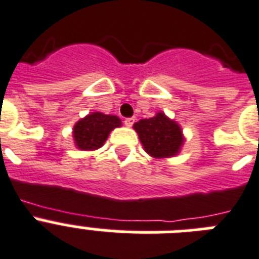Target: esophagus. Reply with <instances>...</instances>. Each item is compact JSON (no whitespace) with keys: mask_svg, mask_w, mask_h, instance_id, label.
I'll return each mask as SVG.
<instances>
[{"mask_svg":"<svg viewBox=\"0 0 259 259\" xmlns=\"http://www.w3.org/2000/svg\"><path fill=\"white\" fill-rule=\"evenodd\" d=\"M123 122H125V126H127V127H132V126H133V123L136 122V118H133V117H132V118H126Z\"/></svg>","mask_w":259,"mask_h":259,"instance_id":"esophagus-1","label":"esophagus"}]
</instances>
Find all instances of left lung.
Wrapping results in <instances>:
<instances>
[{
	"label": "left lung",
	"instance_id": "obj_1",
	"mask_svg": "<svg viewBox=\"0 0 259 259\" xmlns=\"http://www.w3.org/2000/svg\"><path fill=\"white\" fill-rule=\"evenodd\" d=\"M145 151L157 159L176 157L184 146L185 137L177 121L158 111L151 118L140 119L133 125Z\"/></svg>",
	"mask_w": 259,
	"mask_h": 259
}]
</instances>
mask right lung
I'll return each instance as SVG.
<instances>
[{
    "mask_svg": "<svg viewBox=\"0 0 259 259\" xmlns=\"http://www.w3.org/2000/svg\"><path fill=\"white\" fill-rule=\"evenodd\" d=\"M122 126L117 115L93 111L77 121L73 126V140L75 148L83 151H93L104 146L111 130Z\"/></svg>",
    "mask_w": 259,
    "mask_h": 259,
    "instance_id": "obj_1",
    "label": "right lung"
}]
</instances>
